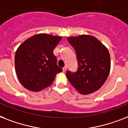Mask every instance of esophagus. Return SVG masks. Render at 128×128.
Returning <instances> with one entry per match:
<instances>
[{
    "instance_id": "1",
    "label": "esophagus",
    "mask_w": 128,
    "mask_h": 128,
    "mask_svg": "<svg viewBox=\"0 0 128 128\" xmlns=\"http://www.w3.org/2000/svg\"><path fill=\"white\" fill-rule=\"evenodd\" d=\"M66 70H67V66H64V67L62 68V70H63V72H66Z\"/></svg>"
}]
</instances>
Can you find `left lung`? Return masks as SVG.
<instances>
[{
  "label": "left lung",
  "mask_w": 128,
  "mask_h": 128,
  "mask_svg": "<svg viewBox=\"0 0 128 128\" xmlns=\"http://www.w3.org/2000/svg\"><path fill=\"white\" fill-rule=\"evenodd\" d=\"M68 40L76 52L79 66L75 73L66 72L70 84L82 94L98 90L110 70V56L107 48L92 35L70 37Z\"/></svg>",
  "instance_id": "8db88e82"
}]
</instances>
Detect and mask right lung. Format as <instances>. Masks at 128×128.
Instances as JSON below:
<instances>
[{"instance_id":"right-lung-1","label":"right lung","mask_w":128,"mask_h":128,"mask_svg":"<svg viewBox=\"0 0 128 128\" xmlns=\"http://www.w3.org/2000/svg\"><path fill=\"white\" fill-rule=\"evenodd\" d=\"M62 37L39 34L18 48L14 62L18 78L25 88L37 92L51 86L62 69L57 65L53 50Z\"/></svg>"}]
</instances>
